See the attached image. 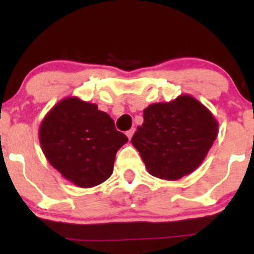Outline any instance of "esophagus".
<instances>
[{"instance_id":"esophagus-1","label":"esophagus","mask_w":254,"mask_h":254,"mask_svg":"<svg viewBox=\"0 0 254 254\" xmlns=\"http://www.w3.org/2000/svg\"><path fill=\"white\" fill-rule=\"evenodd\" d=\"M133 132H135V129H130L129 131H127V138L129 139H131V137H132V135H133Z\"/></svg>"}]
</instances>
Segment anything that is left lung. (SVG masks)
Wrapping results in <instances>:
<instances>
[{"label": "left lung", "mask_w": 254, "mask_h": 254, "mask_svg": "<svg viewBox=\"0 0 254 254\" xmlns=\"http://www.w3.org/2000/svg\"><path fill=\"white\" fill-rule=\"evenodd\" d=\"M143 119L131 143L151 176L165 180H178L199 167L218 132L214 115L189 94L149 105Z\"/></svg>", "instance_id": "8db88e82"}]
</instances>
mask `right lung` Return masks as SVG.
Wrapping results in <instances>:
<instances>
[{"label": "right lung", "mask_w": 254, "mask_h": 254, "mask_svg": "<svg viewBox=\"0 0 254 254\" xmlns=\"http://www.w3.org/2000/svg\"><path fill=\"white\" fill-rule=\"evenodd\" d=\"M39 142L46 160L63 178L88 189L111 177L116 154L127 137L97 105L69 97L46 113Z\"/></svg>", "instance_id": "obj_1"}]
</instances>
